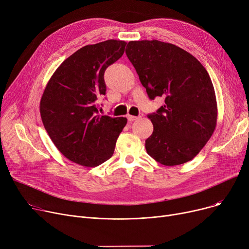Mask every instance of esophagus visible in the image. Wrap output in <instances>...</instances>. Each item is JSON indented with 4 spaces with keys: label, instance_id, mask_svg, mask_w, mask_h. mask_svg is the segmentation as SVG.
<instances>
[{
    "label": "esophagus",
    "instance_id": "1",
    "mask_svg": "<svg viewBox=\"0 0 249 249\" xmlns=\"http://www.w3.org/2000/svg\"><path fill=\"white\" fill-rule=\"evenodd\" d=\"M127 118H128V120H129L130 122L135 121V120H137V119H138V117H137V116H132V115H128V116H127Z\"/></svg>",
    "mask_w": 249,
    "mask_h": 249
}]
</instances>
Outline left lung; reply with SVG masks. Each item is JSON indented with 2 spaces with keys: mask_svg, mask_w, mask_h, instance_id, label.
I'll list each match as a JSON object with an SVG mask.
<instances>
[{
  "mask_svg": "<svg viewBox=\"0 0 249 249\" xmlns=\"http://www.w3.org/2000/svg\"><path fill=\"white\" fill-rule=\"evenodd\" d=\"M126 55L148 97L164 105L148 115L153 132L145 140L147 153L174 166L192 160L211 138L217 124V101L203 64L188 51L159 40L130 41Z\"/></svg>",
  "mask_w": 249,
  "mask_h": 249,
  "instance_id": "obj_1",
  "label": "left lung"
}]
</instances>
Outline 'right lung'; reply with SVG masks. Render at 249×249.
<instances>
[{"label": "right lung", "mask_w": 249, "mask_h": 249, "mask_svg": "<svg viewBox=\"0 0 249 249\" xmlns=\"http://www.w3.org/2000/svg\"><path fill=\"white\" fill-rule=\"evenodd\" d=\"M125 46L110 39L82 47L59 65L44 89L39 106L44 128L72 162L95 167L112 158L127 118L100 115L98 99L106 94L105 71Z\"/></svg>", "instance_id": "1"}]
</instances>
